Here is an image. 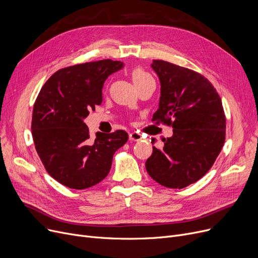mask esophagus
I'll list each match as a JSON object with an SVG mask.
<instances>
[{"label":"esophagus","instance_id":"esophagus-1","mask_svg":"<svg viewBox=\"0 0 258 258\" xmlns=\"http://www.w3.org/2000/svg\"><path fill=\"white\" fill-rule=\"evenodd\" d=\"M129 140L138 142V141L142 140V136L138 132H131V133H129Z\"/></svg>","mask_w":258,"mask_h":258}]
</instances>
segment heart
Segmentation results:
<instances>
[{"instance_id": "b5f03b06", "label": "heart", "mask_w": 258, "mask_h": 258, "mask_svg": "<svg viewBox=\"0 0 258 258\" xmlns=\"http://www.w3.org/2000/svg\"><path fill=\"white\" fill-rule=\"evenodd\" d=\"M131 79H132L134 85H136L138 87V86H140L141 84L145 83L146 81H148L152 78H151L149 73L146 72L143 68L137 67V68L132 69V71H131Z\"/></svg>"}]
</instances>
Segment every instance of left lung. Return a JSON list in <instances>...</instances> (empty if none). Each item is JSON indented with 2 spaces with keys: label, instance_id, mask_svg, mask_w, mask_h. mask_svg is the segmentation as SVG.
I'll return each mask as SVG.
<instances>
[{
  "label": "left lung",
  "instance_id": "1",
  "mask_svg": "<svg viewBox=\"0 0 258 258\" xmlns=\"http://www.w3.org/2000/svg\"><path fill=\"white\" fill-rule=\"evenodd\" d=\"M151 67L161 82L152 120L172 126L173 136L164 141L162 149L153 147L146 170L162 186L182 189L202 178L222 151L226 139L222 100L198 72L162 59H154Z\"/></svg>",
  "mask_w": 258,
  "mask_h": 258
}]
</instances>
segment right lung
Instances as JSON below:
<instances>
[{
	"mask_svg": "<svg viewBox=\"0 0 258 258\" xmlns=\"http://www.w3.org/2000/svg\"><path fill=\"white\" fill-rule=\"evenodd\" d=\"M124 67L119 60L101 59L60 69L44 84L33 105L31 132L49 175L62 185L82 190L102 181L113 154L128 133L97 132L90 139L84 118L102 104L107 78Z\"/></svg>",
	"mask_w": 258,
	"mask_h": 258,
	"instance_id": "obj_1",
	"label": "right lung"
}]
</instances>
